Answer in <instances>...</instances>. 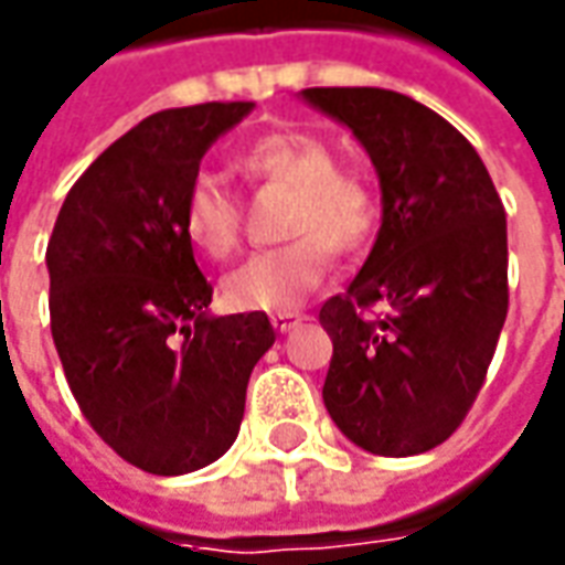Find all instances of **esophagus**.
<instances>
[{
  "instance_id": "1",
  "label": "esophagus",
  "mask_w": 565,
  "mask_h": 565,
  "mask_svg": "<svg viewBox=\"0 0 565 565\" xmlns=\"http://www.w3.org/2000/svg\"><path fill=\"white\" fill-rule=\"evenodd\" d=\"M271 324H275V331H294L297 324H302V315L299 312H278V315H271Z\"/></svg>"
}]
</instances>
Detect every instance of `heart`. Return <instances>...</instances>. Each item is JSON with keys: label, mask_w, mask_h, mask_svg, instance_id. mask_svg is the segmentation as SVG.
Instances as JSON below:
<instances>
[{"label": "heart", "mask_w": 565, "mask_h": 565, "mask_svg": "<svg viewBox=\"0 0 565 565\" xmlns=\"http://www.w3.org/2000/svg\"><path fill=\"white\" fill-rule=\"evenodd\" d=\"M234 167L250 182L290 191L284 232L294 241L250 253L222 278V297L241 312H290L312 290L331 253H355L377 225L371 185L337 170V153L324 138L281 129L247 141ZM182 232L206 256L222 259L241 234V206L228 182L213 170L191 175L182 198Z\"/></svg>", "instance_id": "b5f03b06"}]
</instances>
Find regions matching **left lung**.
Here are the masks:
<instances>
[{
  "mask_svg": "<svg viewBox=\"0 0 565 565\" xmlns=\"http://www.w3.org/2000/svg\"><path fill=\"white\" fill-rule=\"evenodd\" d=\"M299 95L359 138L383 203L364 266L318 312L333 343L324 405L364 451L424 455L467 417L508 318L504 203L473 145L408 95Z\"/></svg>",
  "mask_w": 565,
  "mask_h": 565,
  "instance_id": "left-lung-1",
  "label": "left lung"
}]
</instances>
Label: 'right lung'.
<instances>
[{"mask_svg":"<svg viewBox=\"0 0 565 565\" xmlns=\"http://www.w3.org/2000/svg\"><path fill=\"white\" fill-rule=\"evenodd\" d=\"M253 102L151 114L76 179L49 237L57 359L92 429L122 460L182 476L222 458L244 420L266 312L210 315L213 287L182 232L203 153Z\"/></svg>","mask_w":565,"mask_h":565,"instance_id":"1","label":"right lung"}]
</instances>
